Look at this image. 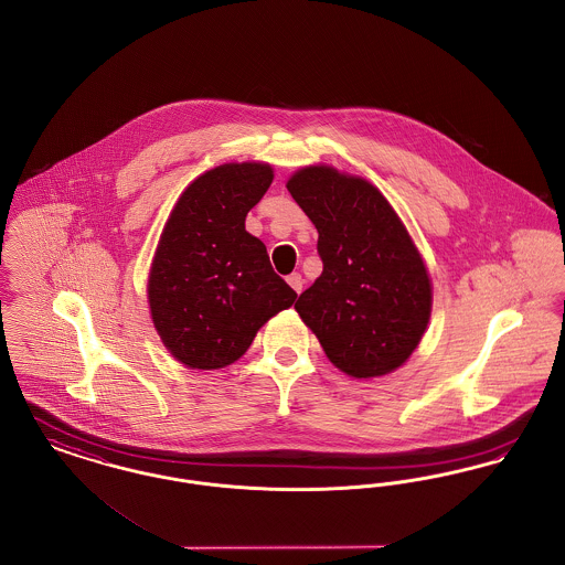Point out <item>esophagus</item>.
<instances>
[{"label": "esophagus", "mask_w": 565, "mask_h": 565, "mask_svg": "<svg viewBox=\"0 0 565 565\" xmlns=\"http://www.w3.org/2000/svg\"><path fill=\"white\" fill-rule=\"evenodd\" d=\"M287 282L291 285V289L296 291L297 296L301 294V289H303V278H301V274H299V271L289 274V276H287Z\"/></svg>", "instance_id": "1"}]
</instances>
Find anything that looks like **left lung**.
Masks as SVG:
<instances>
[{
    "instance_id": "left-lung-1",
    "label": "left lung",
    "mask_w": 565,
    "mask_h": 565,
    "mask_svg": "<svg viewBox=\"0 0 565 565\" xmlns=\"http://www.w3.org/2000/svg\"><path fill=\"white\" fill-rule=\"evenodd\" d=\"M319 232L323 274L297 299L329 361L355 379L383 376L413 355L429 321L431 285L415 244L383 193L333 168L287 182Z\"/></svg>"
}]
</instances>
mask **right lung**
<instances>
[{"mask_svg": "<svg viewBox=\"0 0 565 565\" xmlns=\"http://www.w3.org/2000/svg\"><path fill=\"white\" fill-rule=\"evenodd\" d=\"M266 163H225L193 180L159 239L150 315L168 351L193 370H218L297 294L274 271L266 244L244 230L271 184Z\"/></svg>", "mask_w": 565, "mask_h": 565, "instance_id": "add662e5", "label": "right lung"}]
</instances>
